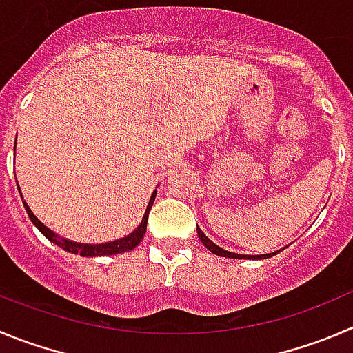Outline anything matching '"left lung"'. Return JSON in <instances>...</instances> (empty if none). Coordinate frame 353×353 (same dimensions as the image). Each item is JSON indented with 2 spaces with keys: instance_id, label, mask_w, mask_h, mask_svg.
Instances as JSON below:
<instances>
[{
  "instance_id": "left-lung-1",
  "label": "left lung",
  "mask_w": 353,
  "mask_h": 353,
  "mask_svg": "<svg viewBox=\"0 0 353 353\" xmlns=\"http://www.w3.org/2000/svg\"><path fill=\"white\" fill-rule=\"evenodd\" d=\"M197 236H199V239H201V243L204 244V246L208 248V250L211 251V253H214V254H218V256H225V258H241V260H246V258H251V260H260V258H270V256H274V253H268V254H237V253H230V251H227V250H221L220 246H216V244L213 243V241L211 239H208L206 236H204L203 234V230L201 229H197ZM281 251V250H279Z\"/></svg>"
}]
</instances>
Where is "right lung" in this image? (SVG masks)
<instances>
[{"label":"right lung","instance_id":"obj_1","mask_svg":"<svg viewBox=\"0 0 353 353\" xmlns=\"http://www.w3.org/2000/svg\"><path fill=\"white\" fill-rule=\"evenodd\" d=\"M154 199H156V194H152V197H150L149 204H147L145 214H143L142 221H140V225L135 229V232L123 237V239L112 241V243H102V244H83V243H74V241L63 239V237H60L59 234L50 230L48 227H45V225L34 216V213H32L31 208L28 206V203H23V206H26V211H28L31 221L36 225V229H39V232H41L46 239L52 241V243L57 244L59 248L69 251V253L81 254V256H107V254H119V253H124V251H132L133 248L139 246L140 241H142L143 236H145L147 218H149V211L150 208H152Z\"/></svg>","mask_w":353,"mask_h":353}]
</instances>
